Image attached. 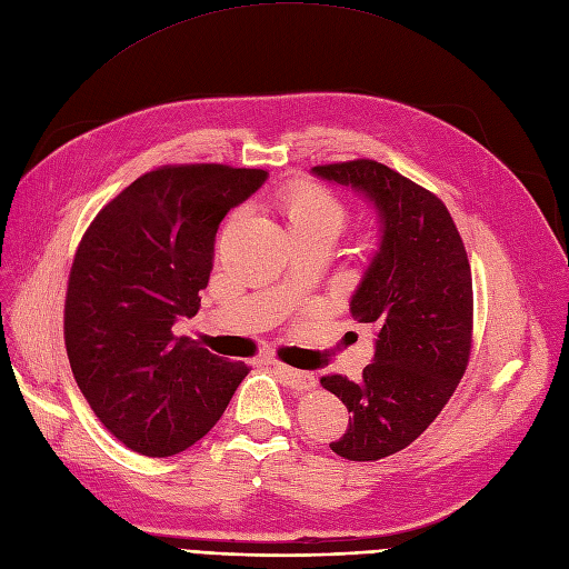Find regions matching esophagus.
<instances>
[{"mask_svg":"<svg viewBox=\"0 0 569 569\" xmlns=\"http://www.w3.org/2000/svg\"><path fill=\"white\" fill-rule=\"evenodd\" d=\"M273 369H277V371L283 376V380L290 385L292 390H309V388H315V373L290 369V366H283V363H277V361H273Z\"/></svg>","mask_w":569,"mask_h":569,"instance_id":"esophagus-1","label":"esophagus"}]
</instances>
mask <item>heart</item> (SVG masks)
Listing matches in <instances>:
<instances>
[{"label":"heart","instance_id":"heart-1","mask_svg":"<svg viewBox=\"0 0 569 569\" xmlns=\"http://www.w3.org/2000/svg\"><path fill=\"white\" fill-rule=\"evenodd\" d=\"M281 206L290 229L331 231L338 236L347 222V210L340 200L309 181L290 187L281 198Z\"/></svg>","mask_w":569,"mask_h":569}]
</instances>
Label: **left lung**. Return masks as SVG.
<instances>
[{"mask_svg": "<svg viewBox=\"0 0 569 569\" xmlns=\"http://www.w3.org/2000/svg\"><path fill=\"white\" fill-rule=\"evenodd\" d=\"M352 189L376 212L378 243L350 298V315L376 328L359 380L331 373L321 388L350 411L331 442L347 461H378L409 447L463 378L472 331V279L461 236L435 193L376 160L311 168Z\"/></svg>", "mask_w": 569, "mask_h": 569, "instance_id": "left-lung-1", "label": "left lung"}]
</instances>
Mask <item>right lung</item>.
<instances>
[{
	"label": "right lung",
	"instance_id": "obj_1",
	"mask_svg": "<svg viewBox=\"0 0 569 569\" xmlns=\"http://www.w3.org/2000/svg\"><path fill=\"white\" fill-rule=\"evenodd\" d=\"M269 172L227 164L160 168L132 181L87 229L70 269L66 350L89 407L124 447L172 456L222 418L243 361L174 338L200 309L214 236Z\"/></svg>",
	"mask_w": 569,
	"mask_h": 569
}]
</instances>
